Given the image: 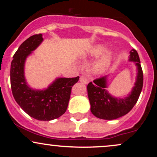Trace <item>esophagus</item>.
Wrapping results in <instances>:
<instances>
[{
	"mask_svg": "<svg viewBox=\"0 0 157 157\" xmlns=\"http://www.w3.org/2000/svg\"><path fill=\"white\" fill-rule=\"evenodd\" d=\"M80 81L83 84H87L88 82H89V80H88L86 77H83V76L80 77Z\"/></svg>",
	"mask_w": 157,
	"mask_h": 157,
	"instance_id": "1",
	"label": "esophagus"
}]
</instances>
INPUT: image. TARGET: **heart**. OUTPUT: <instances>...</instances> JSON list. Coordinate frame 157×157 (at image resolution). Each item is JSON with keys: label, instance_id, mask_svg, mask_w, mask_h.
<instances>
[{"label": "heart", "instance_id": "obj_1", "mask_svg": "<svg viewBox=\"0 0 157 157\" xmlns=\"http://www.w3.org/2000/svg\"><path fill=\"white\" fill-rule=\"evenodd\" d=\"M107 52V47L104 45L98 44L93 46L90 49L89 52V56L91 57H97L99 56L102 55L105 52ZM113 60V55L111 52H108L105 55L102 56L94 64L92 67V71L94 73L97 75L104 73L108 68H109L110 65Z\"/></svg>", "mask_w": 157, "mask_h": 157}]
</instances>
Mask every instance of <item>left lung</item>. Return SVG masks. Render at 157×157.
<instances>
[{"label": "left lung", "instance_id": "obj_1", "mask_svg": "<svg viewBox=\"0 0 157 157\" xmlns=\"http://www.w3.org/2000/svg\"><path fill=\"white\" fill-rule=\"evenodd\" d=\"M129 62L134 63L136 76L131 91L125 97H115L108 90L110 75L97 79L87 86L88 97L91 105V111L97 118L111 120L127 114L137 102L143 86V73L140 57L136 50L131 49L128 57Z\"/></svg>", "mask_w": 157, "mask_h": 157}]
</instances>
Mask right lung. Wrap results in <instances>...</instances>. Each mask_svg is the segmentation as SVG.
Here are the masks:
<instances>
[{
	"label": "right lung",
	"instance_id": "right-lung-1",
	"mask_svg": "<svg viewBox=\"0 0 157 157\" xmlns=\"http://www.w3.org/2000/svg\"><path fill=\"white\" fill-rule=\"evenodd\" d=\"M44 41L42 34L26 39L15 52L11 63L10 81L12 94L27 114L40 121L60 117L66 112L72 86L79 77H57L48 87L32 88L25 77V63L29 57Z\"/></svg>",
	"mask_w": 157,
	"mask_h": 157
}]
</instances>
